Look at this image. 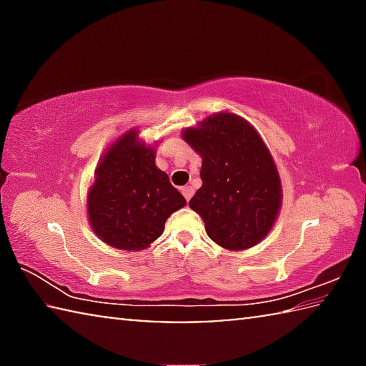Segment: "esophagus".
Listing matches in <instances>:
<instances>
[{
	"label": "esophagus",
	"mask_w": 366,
	"mask_h": 366,
	"mask_svg": "<svg viewBox=\"0 0 366 366\" xmlns=\"http://www.w3.org/2000/svg\"><path fill=\"white\" fill-rule=\"evenodd\" d=\"M194 187H192V185H185V187H182V194H184V197H185V200H190L192 198V195H194Z\"/></svg>",
	"instance_id": "1"
}]
</instances>
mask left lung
<instances>
[{"label": "left lung", "instance_id": "obj_1", "mask_svg": "<svg viewBox=\"0 0 366 366\" xmlns=\"http://www.w3.org/2000/svg\"><path fill=\"white\" fill-rule=\"evenodd\" d=\"M202 157V187L189 207L205 222L208 237L222 249L247 250L268 235L282 205L276 163L257 129L221 111L182 131Z\"/></svg>", "mask_w": 366, "mask_h": 366}]
</instances>
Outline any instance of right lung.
<instances>
[{
  "instance_id": "right-lung-1",
  "label": "right lung",
  "mask_w": 366,
  "mask_h": 366,
  "mask_svg": "<svg viewBox=\"0 0 366 366\" xmlns=\"http://www.w3.org/2000/svg\"><path fill=\"white\" fill-rule=\"evenodd\" d=\"M157 144L147 145L137 129L124 132L98 163L86 192V218L104 244L121 250H144L164 231L169 216L185 198L154 164Z\"/></svg>"
}]
</instances>
